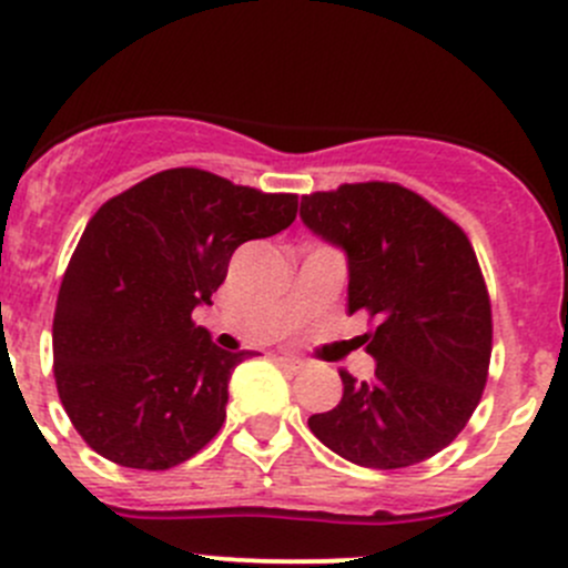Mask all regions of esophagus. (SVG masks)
<instances>
[{"instance_id": "esophagus-1", "label": "esophagus", "mask_w": 568, "mask_h": 568, "mask_svg": "<svg viewBox=\"0 0 568 568\" xmlns=\"http://www.w3.org/2000/svg\"><path fill=\"white\" fill-rule=\"evenodd\" d=\"M277 363L283 365L285 371H291V374H300V371L305 368V363H302V359H296V357H288V354H280V357H277Z\"/></svg>"}]
</instances>
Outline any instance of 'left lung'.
<instances>
[{"label": "left lung", "instance_id": "1", "mask_svg": "<svg viewBox=\"0 0 568 568\" xmlns=\"http://www.w3.org/2000/svg\"><path fill=\"white\" fill-rule=\"evenodd\" d=\"M302 220L348 255V313L376 374L341 371L343 398L307 420L337 456L400 469L448 448L478 406L491 359V302L467 233L412 189L341 183L302 197Z\"/></svg>", "mask_w": 568, "mask_h": 568}]
</instances>
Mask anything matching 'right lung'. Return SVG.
<instances>
[{"instance_id": "add662e5", "label": "right lung", "mask_w": 568, "mask_h": 568, "mask_svg": "<svg viewBox=\"0 0 568 568\" xmlns=\"http://www.w3.org/2000/svg\"><path fill=\"white\" fill-rule=\"evenodd\" d=\"M300 197L173 168L109 197L57 294L51 346L62 406L84 443L131 469L192 459L225 423V352L192 321L233 252L296 220Z\"/></svg>"}]
</instances>
